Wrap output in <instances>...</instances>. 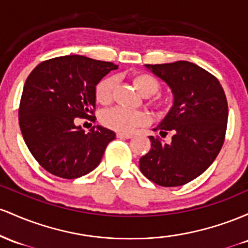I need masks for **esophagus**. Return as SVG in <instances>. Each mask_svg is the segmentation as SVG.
Returning <instances> with one entry per match:
<instances>
[{"instance_id":"1","label":"esophagus","mask_w":248,"mask_h":248,"mask_svg":"<svg viewBox=\"0 0 248 248\" xmlns=\"http://www.w3.org/2000/svg\"><path fill=\"white\" fill-rule=\"evenodd\" d=\"M117 137L118 138H122V139H130L133 137L132 133H122V132H118L117 133Z\"/></svg>"}]
</instances>
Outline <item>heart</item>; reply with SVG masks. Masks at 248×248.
Listing matches in <instances>:
<instances>
[{"label":"heart","instance_id":"obj_1","mask_svg":"<svg viewBox=\"0 0 248 248\" xmlns=\"http://www.w3.org/2000/svg\"><path fill=\"white\" fill-rule=\"evenodd\" d=\"M133 84L143 96L149 97L159 91L160 84L158 79L149 74H137L133 76ZM116 85V78L113 76H107L98 82L94 90L96 101L101 104H109L112 99L113 89ZM163 105V101H160ZM147 117L144 112L138 110L126 109L123 107H116L102 113L101 122L105 127L118 132H130L139 125L145 124Z\"/></svg>","mask_w":248,"mask_h":248}]
</instances>
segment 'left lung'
<instances>
[{"label": "left lung", "mask_w": 248, "mask_h": 248, "mask_svg": "<svg viewBox=\"0 0 248 248\" xmlns=\"http://www.w3.org/2000/svg\"><path fill=\"white\" fill-rule=\"evenodd\" d=\"M145 66L174 96L173 107L155 131L173 136L170 144L150 136L151 149L139 159V169L157 185H185L206 171L224 144L229 118L224 89L212 74L187 61Z\"/></svg>", "instance_id": "8db88e82"}]
</instances>
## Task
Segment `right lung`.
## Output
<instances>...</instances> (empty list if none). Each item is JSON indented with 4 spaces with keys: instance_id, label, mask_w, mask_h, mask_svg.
I'll list each match as a JSON object with an SVG mask.
<instances>
[{
    "instance_id": "1",
    "label": "right lung",
    "mask_w": 248,
    "mask_h": 248,
    "mask_svg": "<svg viewBox=\"0 0 248 248\" xmlns=\"http://www.w3.org/2000/svg\"><path fill=\"white\" fill-rule=\"evenodd\" d=\"M117 68L69 55L44 61L30 72L19 102V129L29 151L49 173L75 179L101 163L115 132L99 125L85 132L76 126V118L94 122L96 85Z\"/></svg>"
}]
</instances>
